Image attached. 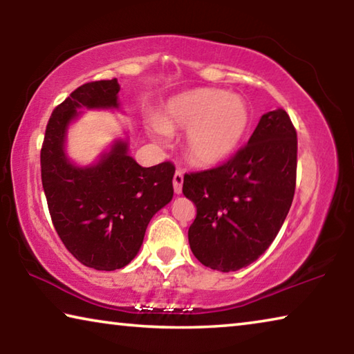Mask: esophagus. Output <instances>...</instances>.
Segmentation results:
<instances>
[{
  "label": "esophagus",
  "mask_w": 354,
  "mask_h": 354,
  "mask_svg": "<svg viewBox=\"0 0 354 354\" xmlns=\"http://www.w3.org/2000/svg\"><path fill=\"white\" fill-rule=\"evenodd\" d=\"M183 181H184V173L181 170L175 171V176H173V189H175V194H181L183 192Z\"/></svg>",
  "instance_id": "esophagus-1"
}]
</instances>
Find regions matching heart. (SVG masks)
<instances>
[{
	"instance_id": "b5f03b06",
	"label": "heart",
	"mask_w": 354,
	"mask_h": 354,
	"mask_svg": "<svg viewBox=\"0 0 354 354\" xmlns=\"http://www.w3.org/2000/svg\"><path fill=\"white\" fill-rule=\"evenodd\" d=\"M248 127V111L234 95L194 91L169 101L151 127L159 140L185 131L184 153L196 165H217L234 153Z\"/></svg>"
}]
</instances>
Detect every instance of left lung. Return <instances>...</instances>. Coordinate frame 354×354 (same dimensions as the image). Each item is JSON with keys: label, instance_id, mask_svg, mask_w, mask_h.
Here are the masks:
<instances>
[{"label": "left lung", "instance_id": "1", "mask_svg": "<svg viewBox=\"0 0 354 354\" xmlns=\"http://www.w3.org/2000/svg\"><path fill=\"white\" fill-rule=\"evenodd\" d=\"M297 143L290 117L277 109L225 164L185 173L183 194L196 206L189 243L203 266L236 272L270 247L295 194Z\"/></svg>", "mask_w": 354, "mask_h": 354}]
</instances>
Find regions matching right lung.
<instances>
[{"label":"right lung","instance_id":"right-lung-1","mask_svg":"<svg viewBox=\"0 0 354 354\" xmlns=\"http://www.w3.org/2000/svg\"><path fill=\"white\" fill-rule=\"evenodd\" d=\"M115 77L82 84L56 106L41 143L40 167L57 236L82 266L117 270L134 259L153 215L173 198L175 165L140 167L118 140L97 165L76 167L64 151L77 109L118 107Z\"/></svg>","mask_w":354,"mask_h":354}]
</instances>
